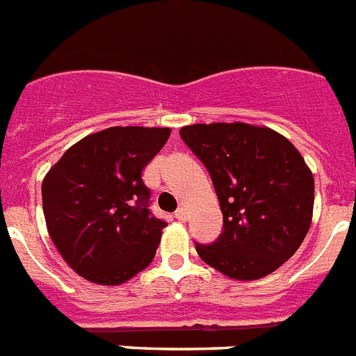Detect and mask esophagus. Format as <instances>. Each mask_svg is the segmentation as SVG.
Instances as JSON below:
<instances>
[{"label":"esophagus","instance_id":"1","mask_svg":"<svg viewBox=\"0 0 356 356\" xmlns=\"http://www.w3.org/2000/svg\"><path fill=\"white\" fill-rule=\"evenodd\" d=\"M175 219H177V220H186V210H184V208H179V210L175 211Z\"/></svg>","mask_w":356,"mask_h":356}]
</instances>
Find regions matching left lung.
Masks as SVG:
<instances>
[{"mask_svg": "<svg viewBox=\"0 0 356 356\" xmlns=\"http://www.w3.org/2000/svg\"><path fill=\"white\" fill-rule=\"evenodd\" d=\"M183 141L213 181L224 229L202 261L235 280L273 273L302 244L313 219L315 181L282 134L248 122L181 128Z\"/></svg>", "mask_w": 356, "mask_h": 356, "instance_id": "left-lung-1", "label": "left lung"}]
</instances>
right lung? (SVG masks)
Returning <instances> with one entry per match:
<instances>
[{"label":"right lung","mask_w":356,"mask_h":356,"mask_svg":"<svg viewBox=\"0 0 356 356\" xmlns=\"http://www.w3.org/2000/svg\"><path fill=\"white\" fill-rule=\"evenodd\" d=\"M170 128L112 127L72 145L41 184L47 229L83 279L119 286L154 261L166 222L148 210L141 173Z\"/></svg>","instance_id":"1"}]
</instances>
